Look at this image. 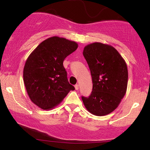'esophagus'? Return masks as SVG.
Segmentation results:
<instances>
[{"instance_id": "esophagus-1", "label": "esophagus", "mask_w": 150, "mask_h": 150, "mask_svg": "<svg viewBox=\"0 0 150 150\" xmlns=\"http://www.w3.org/2000/svg\"><path fill=\"white\" fill-rule=\"evenodd\" d=\"M75 90H78L79 89V85H75Z\"/></svg>"}]
</instances>
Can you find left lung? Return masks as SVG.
<instances>
[{
  "mask_svg": "<svg viewBox=\"0 0 150 150\" xmlns=\"http://www.w3.org/2000/svg\"><path fill=\"white\" fill-rule=\"evenodd\" d=\"M91 71L93 91L88 98L82 96L87 110L95 116L111 113L120 105L126 93L128 68L125 60L110 45L95 42L83 52Z\"/></svg>",
  "mask_w": 150,
  "mask_h": 150,
  "instance_id": "8db88e82",
  "label": "left lung"
}]
</instances>
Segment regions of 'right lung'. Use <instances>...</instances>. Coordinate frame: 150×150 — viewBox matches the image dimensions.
<instances>
[{
	"instance_id": "right-lung-1",
	"label": "right lung",
	"mask_w": 150,
	"mask_h": 150,
	"mask_svg": "<svg viewBox=\"0 0 150 150\" xmlns=\"http://www.w3.org/2000/svg\"><path fill=\"white\" fill-rule=\"evenodd\" d=\"M78 44L53 36L40 43L26 59L24 83L32 102L43 110L54 108L75 87L67 80L63 62Z\"/></svg>"
}]
</instances>
